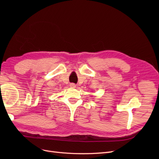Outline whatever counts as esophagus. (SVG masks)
Returning a JSON list of instances; mask_svg holds the SVG:
<instances>
[{
    "instance_id": "esophagus-1",
    "label": "esophagus",
    "mask_w": 159,
    "mask_h": 159,
    "mask_svg": "<svg viewBox=\"0 0 159 159\" xmlns=\"http://www.w3.org/2000/svg\"><path fill=\"white\" fill-rule=\"evenodd\" d=\"M70 87L72 88H75L76 87V85L75 84H70Z\"/></svg>"
}]
</instances>
